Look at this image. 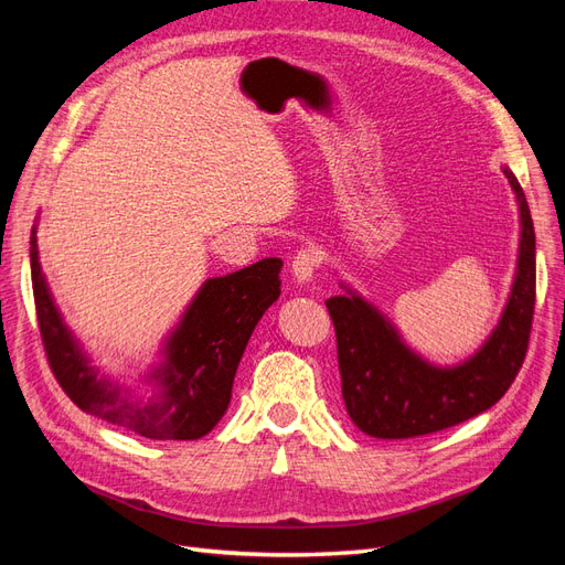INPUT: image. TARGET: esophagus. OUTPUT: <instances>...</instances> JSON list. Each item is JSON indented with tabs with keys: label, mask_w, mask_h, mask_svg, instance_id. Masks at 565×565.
Instances as JSON below:
<instances>
[{
	"label": "esophagus",
	"mask_w": 565,
	"mask_h": 565,
	"mask_svg": "<svg viewBox=\"0 0 565 565\" xmlns=\"http://www.w3.org/2000/svg\"><path fill=\"white\" fill-rule=\"evenodd\" d=\"M318 266H320V252L313 249V247H301L295 254L289 270H292V276H295L297 282H309V280H313Z\"/></svg>",
	"instance_id": "1"
}]
</instances>
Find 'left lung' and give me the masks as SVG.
<instances>
[{"instance_id":"1","label":"left lung","mask_w":565,"mask_h":565,"mask_svg":"<svg viewBox=\"0 0 565 565\" xmlns=\"http://www.w3.org/2000/svg\"><path fill=\"white\" fill-rule=\"evenodd\" d=\"M521 210L516 280L483 349L457 367H434L409 351L391 322L349 292L324 301L337 332L347 413L372 438L436 434L486 413L514 384L535 313V228L519 179L504 169Z\"/></svg>"}]
</instances>
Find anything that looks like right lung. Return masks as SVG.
Instances as JSON below:
<instances>
[{
	"instance_id": "right-lung-1",
	"label": "right lung",
	"mask_w": 565,
	"mask_h": 565,
	"mask_svg": "<svg viewBox=\"0 0 565 565\" xmlns=\"http://www.w3.org/2000/svg\"><path fill=\"white\" fill-rule=\"evenodd\" d=\"M282 262L262 259L212 278L167 339L164 365L152 374L156 396L98 380L61 320L44 282L38 231L30 235L32 295L51 372L79 409L152 440H198L210 434L231 403L235 370L268 306L280 297Z\"/></svg>"
}]
</instances>
